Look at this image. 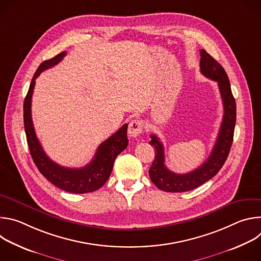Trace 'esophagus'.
Listing matches in <instances>:
<instances>
[{"instance_id":"34e87169","label":"esophagus","mask_w":261,"mask_h":261,"mask_svg":"<svg viewBox=\"0 0 261 261\" xmlns=\"http://www.w3.org/2000/svg\"><path fill=\"white\" fill-rule=\"evenodd\" d=\"M143 129V122L141 120H133L128 127V134L130 137H137Z\"/></svg>"}]
</instances>
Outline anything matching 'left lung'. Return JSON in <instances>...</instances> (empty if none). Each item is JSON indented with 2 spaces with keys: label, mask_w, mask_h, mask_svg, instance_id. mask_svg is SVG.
<instances>
[{
  "label": "left lung",
  "mask_w": 261,
  "mask_h": 261,
  "mask_svg": "<svg viewBox=\"0 0 261 261\" xmlns=\"http://www.w3.org/2000/svg\"><path fill=\"white\" fill-rule=\"evenodd\" d=\"M200 72L207 79L218 83L223 106H224V115L210 157L202 165L188 173H174L165 166L163 144L156 135H151L152 140L150 144L155 147L156 157L148 173L151 180L157 187L166 192L190 191L214 177L224 165L232 144L237 121V106L228 76L224 68L204 49L200 50Z\"/></svg>",
  "instance_id": "8db88e82"
}]
</instances>
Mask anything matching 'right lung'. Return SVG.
<instances>
[{
  "mask_svg": "<svg viewBox=\"0 0 261 261\" xmlns=\"http://www.w3.org/2000/svg\"><path fill=\"white\" fill-rule=\"evenodd\" d=\"M65 56L66 51H63L55 58L41 63L36 70L23 102V124L31 156L41 174L58 188L66 192L83 194L98 190L108 179L117 156L128 145V125L122 126L115 134L103 141L98 146L93 160L85 167L68 168L61 166L45 154L39 139L36 136L32 121V95L35 80L40 75L41 72L60 63Z\"/></svg>",
  "mask_w": 261,
  "mask_h": 261,
  "instance_id": "right-lung-1",
  "label": "right lung"
}]
</instances>
